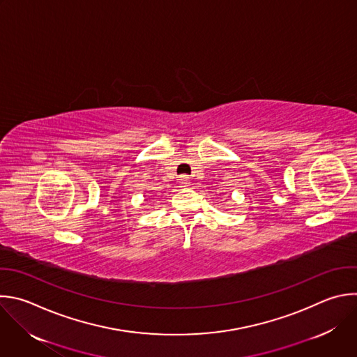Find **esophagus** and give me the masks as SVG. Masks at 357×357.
<instances>
[{
	"label": "esophagus",
	"mask_w": 357,
	"mask_h": 357,
	"mask_svg": "<svg viewBox=\"0 0 357 357\" xmlns=\"http://www.w3.org/2000/svg\"><path fill=\"white\" fill-rule=\"evenodd\" d=\"M182 179H183V182H182V183H183V186H185V188H188V186H189V182H188V176H182Z\"/></svg>",
	"instance_id": "1"
}]
</instances>
